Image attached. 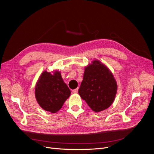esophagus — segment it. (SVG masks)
Wrapping results in <instances>:
<instances>
[{
    "label": "esophagus",
    "mask_w": 154,
    "mask_h": 154,
    "mask_svg": "<svg viewBox=\"0 0 154 154\" xmlns=\"http://www.w3.org/2000/svg\"><path fill=\"white\" fill-rule=\"evenodd\" d=\"M78 88H75V89H74V90H72V92L73 93H78Z\"/></svg>",
    "instance_id": "1"
}]
</instances>
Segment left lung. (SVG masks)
<instances>
[{"instance_id":"1","label":"left lung","mask_w":154,"mask_h":154,"mask_svg":"<svg viewBox=\"0 0 154 154\" xmlns=\"http://www.w3.org/2000/svg\"><path fill=\"white\" fill-rule=\"evenodd\" d=\"M116 91L117 83L113 74L100 62L93 61L85 69L78 93L92 110L98 112L109 108Z\"/></svg>"}]
</instances>
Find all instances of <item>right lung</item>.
Masks as SVG:
<instances>
[{"label": "right lung", "mask_w": 154, "mask_h": 154, "mask_svg": "<svg viewBox=\"0 0 154 154\" xmlns=\"http://www.w3.org/2000/svg\"><path fill=\"white\" fill-rule=\"evenodd\" d=\"M71 94L60 72L54 74L44 71L35 87V96L40 106L46 111L57 112Z\"/></svg>", "instance_id": "add662e5"}]
</instances>
